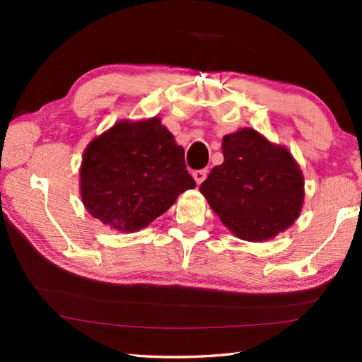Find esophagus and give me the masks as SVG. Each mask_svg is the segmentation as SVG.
I'll return each mask as SVG.
<instances>
[{
    "label": "esophagus",
    "mask_w": 362,
    "mask_h": 362,
    "mask_svg": "<svg viewBox=\"0 0 362 362\" xmlns=\"http://www.w3.org/2000/svg\"><path fill=\"white\" fill-rule=\"evenodd\" d=\"M207 173H209V170H207V169L194 170V173H193V179L196 180V183H203L204 179L207 177Z\"/></svg>",
    "instance_id": "esophagus-1"
}]
</instances>
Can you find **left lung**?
<instances>
[{
    "label": "left lung",
    "mask_w": 362,
    "mask_h": 362,
    "mask_svg": "<svg viewBox=\"0 0 362 362\" xmlns=\"http://www.w3.org/2000/svg\"><path fill=\"white\" fill-rule=\"evenodd\" d=\"M223 163L201 183L233 235L262 243L286 231L303 206V174L291 151L249 127L223 137Z\"/></svg>",
    "instance_id": "left-lung-1"
}]
</instances>
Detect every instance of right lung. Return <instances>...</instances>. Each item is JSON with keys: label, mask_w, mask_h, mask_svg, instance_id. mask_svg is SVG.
<instances>
[{"label": "right lung", "mask_w": 362, "mask_h": 362, "mask_svg": "<svg viewBox=\"0 0 362 362\" xmlns=\"http://www.w3.org/2000/svg\"><path fill=\"white\" fill-rule=\"evenodd\" d=\"M86 209L118 231H139L194 188L185 151L161 119L119 121L86 146L81 170Z\"/></svg>", "instance_id": "right-lung-1"}]
</instances>
